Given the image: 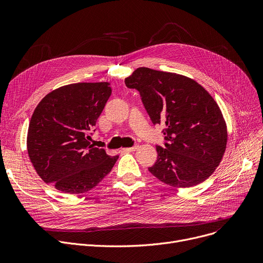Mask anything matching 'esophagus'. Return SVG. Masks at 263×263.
<instances>
[{
	"instance_id": "esophagus-1",
	"label": "esophagus",
	"mask_w": 263,
	"mask_h": 263,
	"mask_svg": "<svg viewBox=\"0 0 263 263\" xmlns=\"http://www.w3.org/2000/svg\"><path fill=\"white\" fill-rule=\"evenodd\" d=\"M139 145H134L133 147H126V148H122V151L123 153H131V151H135L139 149Z\"/></svg>"
}]
</instances>
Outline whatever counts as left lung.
Here are the masks:
<instances>
[{
    "mask_svg": "<svg viewBox=\"0 0 263 263\" xmlns=\"http://www.w3.org/2000/svg\"><path fill=\"white\" fill-rule=\"evenodd\" d=\"M124 84L140 91L154 124L165 126L164 147L148 171L160 181L191 187L208 179L223 159L227 127L220 108L200 84L173 72L140 67Z\"/></svg>",
    "mask_w": 263,
    "mask_h": 263,
    "instance_id": "left-lung-1",
    "label": "left lung"
}]
</instances>
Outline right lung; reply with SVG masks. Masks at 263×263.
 I'll list each match as a JSON object with an SVG mask.
<instances>
[{"label":"right lung","instance_id":"1","mask_svg":"<svg viewBox=\"0 0 263 263\" xmlns=\"http://www.w3.org/2000/svg\"><path fill=\"white\" fill-rule=\"evenodd\" d=\"M112 89L108 82L74 83L57 88L36 106L27 131V154L46 183L66 194L93 189L118 156L90 144L89 132Z\"/></svg>","mask_w":263,"mask_h":263}]
</instances>
